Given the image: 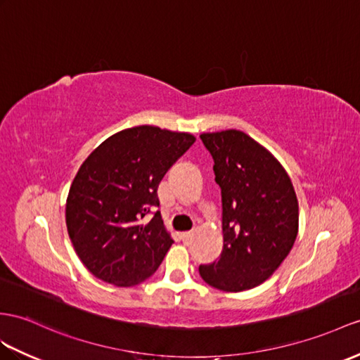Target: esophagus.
Instances as JSON below:
<instances>
[{
    "mask_svg": "<svg viewBox=\"0 0 360 360\" xmlns=\"http://www.w3.org/2000/svg\"><path fill=\"white\" fill-rule=\"evenodd\" d=\"M180 238H181L183 243H189L191 238H192V232H183V233L180 235Z\"/></svg>",
    "mask_w": 360,
    "mask_h": 360,
    "instance_id": "esophagus-1",
    "label": "esophagus"
}]
</instances>
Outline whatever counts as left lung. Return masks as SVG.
Wrapping results in <instances>:
<instances>
[{"mask_svg": "<svg viewBox=\"0 0 360 360\" xmlns=\"http://www.w3.org/2000/svg\"><path fill=\"white\" fill-rule=\"evenodd\" d=\"M214 159L221 189L223 250L201 264L200 276L218 290L243 292L264 283L292 250L300 207L285 169L246 133L200 136Z\"/></svg>", "mask_w": 360, "mask_h": 360, "instance_id": "obj_1", "label": "left lung"}]
</instances>
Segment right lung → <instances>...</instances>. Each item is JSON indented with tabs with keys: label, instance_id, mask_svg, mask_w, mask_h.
<instances>
[{
	"label": "right lung",
	"instance_id": "add662e5",
	"mask_svg": "<svg viewBox=\"0 0 360 360\" xmlns=\"http://www.w3.org/2000/svg\"><path fill=\"white\" fill-rule=\"evenodd\" d=\"M195 137L140 125L112 134L86 157L70 186L65 221L79 259L117 287L143 283L174 243L157 197L159 183ZM151 212L148 224L141 221Z\"/></svg>",
	"mask_w": 360,
	"mask_h": 360
}]
</instances>
